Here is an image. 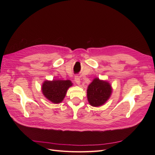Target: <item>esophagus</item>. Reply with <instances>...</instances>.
<instances>
[{"instance_id":"34e87169","label":"esophagus","mask_w":155,"mask_h":155,"mask_svg":"<svg viewBox=\"0 0 155 155\" xmlns=\"http://www.w3.org/2000/svg\"><path fill=\"white\" fill-rule=\"evenodd\" d=\"M74 79H75V81H76V83L78 84V85H79V84H80V83H81L80 78H79V77L78 76H75Z\"/></svg>"}]
</instances>
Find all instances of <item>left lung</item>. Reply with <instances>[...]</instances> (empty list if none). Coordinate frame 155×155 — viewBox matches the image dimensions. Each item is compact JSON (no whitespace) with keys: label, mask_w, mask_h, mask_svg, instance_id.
Returning <instances> with one entry per match:
<instances>
[{"label":"left lung","mask_w":155,"mask_h":155,"mask_svg":"<svg viewBox=\"0 0 155 155\" xmlns=\"http://www.w3.org/2000/svg\"><path fill=\"white\" fill-rule=\"evenodd\" d=\"M111 92L112 88L109 83L95 78L88 87V101L92 106H101L109 99Z\"/></svg>","instance_id":"8db88e82"}]
</instances>
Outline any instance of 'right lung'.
Instances as JSON below:
<instances>
[{
    "label": "right lung",
    "mask_w": 155,
    "mask_h": 155,
    "mask_svg": "<svg viewBox=\"0 0 155 155\" xmlns=\"http://www.w3.org/2000/svg\"><path fill=\"white\" fill-rule=\"evenodd\" d=\"M72 85L70 80L46 81L42 86V91L48 100L54 104H59L63 100L68 88Z\"/></svg>",
    "instance_id": "add662e5"
}]
</instances>
